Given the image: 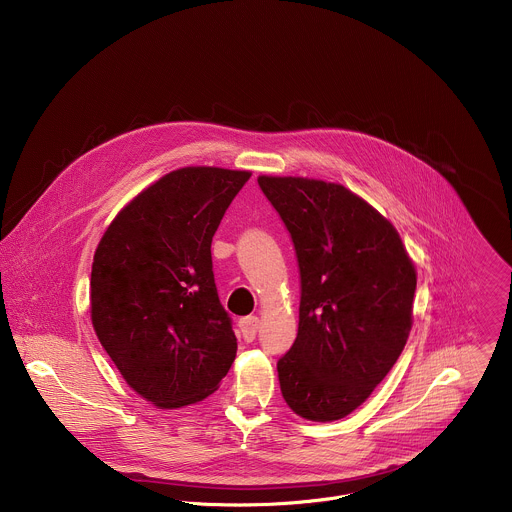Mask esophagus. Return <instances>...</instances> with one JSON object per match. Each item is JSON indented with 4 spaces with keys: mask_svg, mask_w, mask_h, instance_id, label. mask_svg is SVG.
<instances>
[{
    "mask_svg": "<svg viewBox=\"0 0 512 512\" xmlns=\"http://www.w3.org/2000/svg\"><path fill=\"white\" fill-rule=\"evenodd\" d=\"M238 327H240V333H242V339L246 343H252L256 339V333L260 329V319L256 315H250V317H242L238 321Z\"/></svg>",
    "mask_w": 512,
    "mask_h": 512,
    "instance_id": "esophagus-1",
    "label": "esophagus"
}]
</instances>
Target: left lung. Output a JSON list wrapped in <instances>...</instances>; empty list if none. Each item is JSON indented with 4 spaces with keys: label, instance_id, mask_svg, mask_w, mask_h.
Masks as SVG:
<instances>
[{
    "label": "left lung",
    "instance_id": "left-lung-1",
    "mask_svg": "<svg viewBox=\"0 0 512 512\" xmlns=\"http://www.w3.org/2000/svg\"><path fill=\"white\" fill-rule=\"evenodd\" d=\"M258 185L292 236L301 282L297 337L278 361L282 396L305 420H341L408 341L416 268L396 228L343 185L268 175Z\"/></svg>",
    "mask_w": 512,
    "mask_h": 512
}]
</instances>
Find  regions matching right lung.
Listing matches in <instances>:
<instances>
[{
    "label": "right lung",
    "mask_w": 512,
    "mask_h": 512,
    "mask_svg": "<svg viewBox=\"0 0 512 512\" xmlns=\"http://www.w3.org/2000/svg\"><path fill=\"white\" fill-rule=\"evenodd\" d=\"M250 171L167 173L106 228L92 262L94 331L124 380L159 408L201 402L236 357L211 242Z\"/></svg>",
    "instance_id": "obj_1"
}]
</instances>
